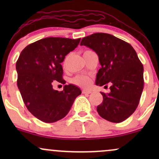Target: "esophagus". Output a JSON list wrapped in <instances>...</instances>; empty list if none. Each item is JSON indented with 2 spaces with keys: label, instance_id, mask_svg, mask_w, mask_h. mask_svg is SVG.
<instances>
[{
  "label": "esophagus",
  "instance_id": "1",
  "mask_svg": "<svg viewBox=\"0 0 159 159\" xmlns=\"http://www.w3.org/2000/svg\"><path fill=\"white\" fill-rule=\"evenodd\" d=\"M82 93H83L84 94H90L91 93H92V91L90 90H82Z\"/></svg>",
  "mask_w": 159,
  "mask_h": 159
}]
</instances>
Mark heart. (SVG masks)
Segmentation results:
<instances>
[{
  "mask_svg": "<svg viewBox=\"0 0 159 159\" xmlns=\"http://www.w3.org/2000/svg\"><path fill=\"white\" fill-rule=\"evenodd\" d=\"M75 84L82 87H87L91 84V79L87 75H77L72 79Z\"/></svg>",
  "mask_w": 159,
  "mask_h": 159,
  "instance_id": "b5f03b06",
  "label": "heart"
}]
</instances>
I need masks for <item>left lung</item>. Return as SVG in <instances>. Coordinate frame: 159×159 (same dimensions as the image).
<instances>
[{
	"label": "left lung",
	"instance_id": "obj_1",
	"mask_svg": "<svg viewBox=\"0 0 159 159\" xmlns=\"http://www.w3.org/2000/svg\"><path fill=\"white\" fill-rule=\"evenodd\" d=\"M80 45L98 56L102 67L96 84H111L109 93H101L103 101L97 107L98 114L107 121L121 123L136 110L143 89V66L135 50L129 43L105 33L86 36Z\"/></svg>",
	"mask_w": 159,
	"mask_h": 159
}]
</instances>
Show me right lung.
I'll list each match as a JSON object with an SVG mask.
<instances>
[{"instance_id": "obj_1", "label": "right lung", "mask_w": 159, "mask_h": 159, "mask_svg": "<svg viewBox=\"0 0 159 159\" xmlns=\"http://www.w3.org/2000/svg\"><path fill=\"white\" fill-rule=\"evenodd\" d=\"M77 39L48 37L28 45L16 62L17 85L27 110L44 123H54L66 116L80 88L65 85L63 90L53 89L55 81L65 84L61 63L79 44Z\"/></svg>"}]
</instances>
